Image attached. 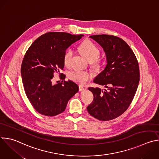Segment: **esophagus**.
Wrapping results in <instances>:
<instances>
[{"label":"esophagus","instance_id":"1","mask_svg":"<svg viewBox=\"0 0 159 159\" xmlns=\"http://www.w3.org/2000/svg\"><path fill=\"white\" fill-rule=\"evenodd\" d=\"M85 88L81 85H79V91H82V90H84Z\"/></svg>","mask_w":159,"mask_h":159}]
</instances>
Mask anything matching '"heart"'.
Wrapping results in <instances>:
<instances>
[{
    "label": "heart",
    "instance_id": "obj_1",
    "mask_svg": "<svg viewBox=\"0 0 159 159\" xmlns=\"http://www.w3.org/2000/svg\"><path fill=\"white\" fill-rule=\"evenodd\" d=\"M79 50L82 56L87 60L89 62H92L94 68H99L101 65V61L98 59L100 54L99 48L91 41L87 40L83 42L79 48ZM74 55V51L72 49H68L64 55L63 62L66 67L70 66L71 60ZM69 78L80 84L84 85L92 78V74L87 71H82L75 70L71 71L68 74Z\"/></svg>",
    "mask_w": 159,
    "mask_h": 159
}]
</instances>
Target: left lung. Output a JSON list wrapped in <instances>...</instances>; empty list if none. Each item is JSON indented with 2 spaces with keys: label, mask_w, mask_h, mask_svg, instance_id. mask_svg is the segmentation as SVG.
<instances>
[{
  "label": "left lung",
  "mask_w": 159,
  "mask_h": 159,
  "mask_svg": "<svg viewBox=\"0 0 159 159\" xmlns=\"http://www.w3.org/2000/svg\"><path fill=\"white\" fill-rule=\"evenodd\" d=\"M90 37L103 48L107 64L93 80L106 89L89 88L93 100L87 109L99 120H111L124 113L133 100L140 80L139 63L129 45L120 37L106 34Z\"/></svg>",
  "instance_id": "left-lung-1"
}]
</instances>
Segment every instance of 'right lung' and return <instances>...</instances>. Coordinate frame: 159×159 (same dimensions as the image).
Listing matches in <instances>:
<instances>
[{"instance_id":"right-lung-1","label":"right lung","mask_w":159,"mask_h":159,"mask_svg":"<svg viewBox=\"0 0 159 159\" xmlns=\"http://www.w3.org/2000/svg\"><path fill=\"white\" fill-rule=\"evenodd\" d=\"M83 35L48 32L37 38L27 50L20 69L22 83L29 102L39 113L52 117L63 112L69 99L79 91V86L71 80L57 84L52 81L54 74L64 67L66 49Z\"/></svg>"}]
</instances>
